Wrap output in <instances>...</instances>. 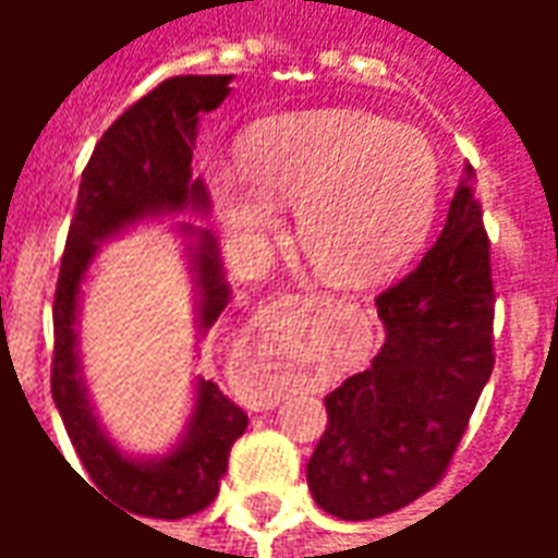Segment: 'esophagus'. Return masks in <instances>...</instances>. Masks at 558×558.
<instances>
[{
	"label": "esophagus",
	"instance_id": "1",
	"mask_svg": "<svg viewBox=\"0 0 558 558\" xmlns=\"http://www.w3.org/2000/svg\"><path fill=\"white\" fill-rule=\"evenodd\" d=\"M295 302H299V299H295ZM302 302H304V304H307V299H302ZM311 304H314V302H311Z\"/></svg>",
	"mask_w": 558,
	"mask_h": 558
}]
</instances>
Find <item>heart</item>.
<instances>
[{"instance_id": "1", "label": "heart", "mask_w": 558, "mask_h": 558, "mask_svg": "<svg viewBox=\"0 0 558 558\" xmlns=\"http://www.w3.org/2000/svg\"><path fill=\"white\" fill-rule=\"evenodd\" d=\"M242 172L215 170L223 230L256 244L278 227V203L295 206V235L311 266L335 283L386 275L427 232L439 163L412 128L362 110H316L256 128Z\"/></svg>"}]
</instances>
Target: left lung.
Returning a JSON list of instances; mask_svg holds the SVG:
<instances>
[{"mask_svg":"<svg viewBox=\"0 0 558 558\" xmlns=\"http://www.w3.org/2000/svg\"><path fill=\"white\" fill-rule=\"evenodd\" d=\"M463 172L436 244L376 295L386 343L326 398L307 487L340 520L391 514L436 487L493 374L490 242L475 170Z\"/></svg>","mask_w":558,"mask_h":558,"instance_id":"left-lung-1","label":"left lung"}]
</instances>
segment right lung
<instances>
[{
  "label": "right lung",
  "instance_id": "right-lung-1",
  "mask_svg": "<svg viewBox=\"0 0 558 558\" xmlns=\"http://www.w3.org/2000/svg\"><path fill=\"white\" fill-rule=\"evenodd\" d=\"M230 80L232 74L163 80L104 131L80 179L77 208L56 283L50 376L56 410L98 490L131 514L155 520H182L215 502L230 448L247 427V415L211 379H196L194 412L170 454L151 460L122 454L104 433L80 376L74 331L80 287L101 242L116 232L172 211H206V184L191 172L196 125L199 116L218 110L230 95ZM182 232L191 239V268L199 292L196 319L206 331L230 302V287L223 280L215 235L191 223H182Z\"/></svg>",
  "mask_w": 558,
  "mask_h": 558
}]
</instances>
